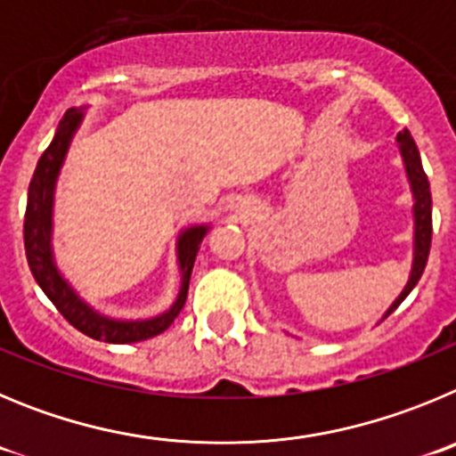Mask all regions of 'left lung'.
I'll return each mask as SVG.
<instances>
[{
    "mask_svg": "<svg viewBox=\"0 0 456 456\" xmlns=\"http://www.w3.org/2000/svg\"><path fill=\"white\" fill-rule=\"evenodd\" d=\"M397 142H400V151L402 159H404V166H407V175L409 182H411V191H413V218H416V236H413V268H411V277H409L407 286L400 293V297L393 302L391 309L387 311V315H391L397 306L402 305V299L407 297L409 293L413 290V286L418 284V279H420L422 270L428 265V256H429V248H432V192H429V182L428 175L422 170L420 163V154H418V147L413 142L411 134L409 129L400 131L397 134ZM384 315V318H387Z\"/></svg>",
    "mask_w": 456,
    "mask_h": 456,
    "instance_id": "left-lung-1",
    "label": "left lung"
}]
</instances>
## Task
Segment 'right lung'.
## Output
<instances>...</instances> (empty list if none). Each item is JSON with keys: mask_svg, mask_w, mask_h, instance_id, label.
Segmentation results:
<instances>
[{"mask_svg": "<svg viewBox=\"0 0 456 456\" xmlns=\"http://www.w3.org/2000/svg\"><path fill=\"white\" fill-rule=\"evenodd\" d=\"M81 110L68 109L59 129H56L54 141L49 142L47 150L40 157L38 167L34 172V179L28 183L27 213H24V249H27L28 268L34 273L36 281L43 289V293L52 299V305L61 311L69 325L79 330L81 334L90 336L104 343H138V340L151 338L161 334L175 322V318L182 311L188 295V281H191L192 264L198 256L200 243H202L207 227H191L179 238V265H182L183 281L179 290L177 302L170 311L157 315L151 320L141 322H122V320H109L104 315L95 314L86 302L77 297V293L68 286L63 277L56 270L52 261V248H49V236H52V195H54V182L59 177L61 163L65 159L72 134L81 122Z\"/></svg>", "mask_w": 456, "mask_h": 456, "instance_id": "obj_1", "label": "right lung"}]
</instances>
